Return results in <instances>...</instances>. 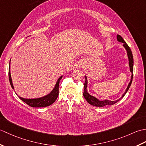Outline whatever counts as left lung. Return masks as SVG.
Listing matches in <instances>:
<instances>
[{
  "instance_id": "1",
  "label": "left lung",
  "mask_w": 146,
  "mask_h": 146,
  "mask_svg": "<svg viewBox=\"0 0 146 146\" xmlns=\"http://www.w3.org/2000/svg\"><path fill=\"white\" fill-rule=\"evenodd\" d=\"M118 41H119L120 42L123 43V46H124V48L126 49L127 52V56L129 58V66H130V70H131V73H132V76H131V82L129 83V85L127 88L124 94H123L122 97L121 98H122L124 97V95L126 94V93L127 92L128 90L129 89L130 86L131 85V83L132 82V78H133V66H134V59H133V56L132 51L131 50V48H129V46L127 45V44L125 42V41L123 40V39L121 37L120 35H117V36ZM86 87H87V79H86V77H85V82L84 83V92H83V97H85L86 99V100L87 101L88 103L92 105H94V106L95 107H104L105 105H113L115 103H117V102H119L121 98H119V100H117L116 101H110L108 100H99L97 98H95L93 96L90 95L87 92V89H86Z\"/></svg>"
}]
</instances>
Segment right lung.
I'll list each match as a JSON object with an SVG mask.
<instances>
[{
  "instance_id": "obj_1",
  "label": "right lung",
  "mask_w": 146,
  "mask_h": 146,
  "mask_svg": "<svg viewBox=\"0 0 146 146\" xmlns=\"http://www.w3.org/2000/svg\"><path fill=\"white\" fill-rule=\"evenodd\" d=\"M9 82H10V84L12 86V88L14 89V86L12 85V82L11 79V71H10V63H9ZM62 78V76H61L60 78L56 82V84L55 85L54 88L52 90V91L48 95L44 96L39 98H35V99H26L23 98L22 97H19L24 102H25L29 106L32 107H48L49 105L52 104L56 100V98L58 97L59 95V83L61 79Z\"/></svg>"
}]
</instances>
